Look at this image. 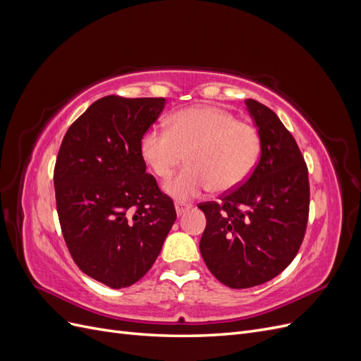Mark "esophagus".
<instances>
[{
    "label": "esophagus",
    "instance_id": "34e87169",
    "mask_svg": "<svg viewBox=\"0 0 361 361\" xmlns=\"http://www.w3.org/2000/svg\"><path fill=\"white\" fill-rule=\"evenodd\" d=\"M174 207H176V214H178V216H180L183 212H187L188 209H191V204H185V203L176 202V203H174Z\"/></svg>",
    "mask_w": 361,
    "mask_h": 361
}]
</instances>
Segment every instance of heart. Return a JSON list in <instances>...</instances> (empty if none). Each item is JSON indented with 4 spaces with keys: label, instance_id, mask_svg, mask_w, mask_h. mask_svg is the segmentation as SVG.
Wrapping results in <instances>:
<instances>
[{
    "label": "heart",
    "instance_id": "heart-1",
    "mask_svg": "<svg viewBox=\"0 0 361 361\" xmlns=\"http://www.w3.org/2000/svg\"><path fill=\"white\" fill-rule=\"evenodd\" d=\"M140 154L161 179L170 178L185 158L188 166L164 185V191L187 202L211 188L231 192L241 187L257 164L260 137L224 108L200 105L174 113L169 130H146Z\"/></svg>",
    "mask_w": 361,
    "mask_h": 361
}]
</instances>
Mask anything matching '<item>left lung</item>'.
I'll return each mask as SVG.
<instances>
[{
	"label": "left lung",
	"instance_id": "8db88e82",
	"mask_svg": "<svg viewBox=\"0 0 361 361\" xmlns=\"http://www.w3.org/2000/svg\"><path fill=\"white\" fill-rule=\"evenodd\" d=\"M260 137V159L241 187L206 216L200 253L223 285L245 289L279 276L297 256L309 216V176L297 141L268 106L245 99Z\"/></svg>",
	"mask_w": 361,
	"mask_h": 361
}]
</instances>
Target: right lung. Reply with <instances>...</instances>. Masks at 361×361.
I'll return each mask as SVG.
<instances>
[{
  "mask_svg": "<svg viewBox=\"0 0 361 361\" xmlns=\"http://www.w3.org/2000/svg\"><path fill=\"white\" fill-rule=\"evenodd\" d=\"M164 106V97L105 96L71 125L59 150L54 187L64 241L84 274L113 289L146 274L176 221L140 154Z\"/></svg>",
  "mask_w": 361,
  "mask_h": 361,
  "instance_id": "add662e5",
  "label": "right lung"
}]
</instances>
